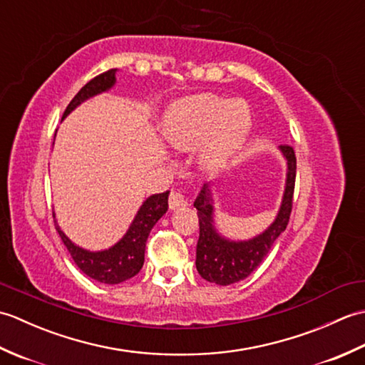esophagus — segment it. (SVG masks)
I'll return each mask as SVG.
<instances>
[{"label":"esophagus","instance_id":"esophagus-1","mask_svg":"<svg viewBox=\"0 0 365 365\" xmlns=\"http://www.w3.org/2000/svg\"><path fill=\"white\" fill-rule=\"evenodd\" d=\"M187 204H188L187 199H185V196L182 195L180 191H173V192H170V196H169V207L173 208V210H175V208L185 207Z\"/></svg>","mask_w":365,"mask_h":365}]
</instances>
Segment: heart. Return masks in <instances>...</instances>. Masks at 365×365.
<instances>
[{"label":"heart","instance_id":"1","mask_svg":"<svg viewBox=\"0 0 365 365\" xmlns=\"http://www.w3.org/2000/svg\"><path fill=\"white\" fill-rule=\"evenodd\" d=\"M251 128L250 108L215 94H199L178 102L169 113L163 135L177 149L200 144V160L220 168L243 145Z\"/></svg>","mask_w":365,"mask_h":365}]
</instances>
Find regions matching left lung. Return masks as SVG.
<instances>
[{
    "label": "left lung",
    "mask_w": 365,
    "mask_h": 365,
    "mask_svg": "<svg viewBox=\"0 0 365 365\" xmlns=\"http://www.w3.org/2000/svg\"><path fill=\"white\" fill-rule=\"evenodd\" d=\"M281 152L287 160V182L281 208L274 222L247 242H230L221 237L213 224V199L208 183L204 185L195 200L199 216V240L196 247V268L208 282L230 285L243 281L267 257L276 238L285 230L293 205L297 157L292 145L282 144Z\"/></svg>",
    "instance_id": "1"
}]
</instances>
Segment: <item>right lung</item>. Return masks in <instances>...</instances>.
Segmentation results:
<instances>
[{"instance_id":"right-lung-1","label":"right lung","mask_w":365,"mask_h":365,"mask_svg":"<svg viewBox=\"0 0 365 365\" xmlns=\"http://www.w3.org/2000/svg\"><path fill=\"white\" fill-rule=\"evenodd\" d=\"M114 83L115 68L97 75L96 78H92L89 83L84 84L78 94L72 98V102L66 108L63 118L73 111L84 100L113 88ZM168 196L169 191L153 195L147 199L141 208H139V212L135 216L133 222H131L127 234L123 235L120 242H118L106 251L91 252L83 250V247L73 245L66 237L64 232L59 229L56 221H54V226H56L58 234L66 245L67 251L71 252L76 267L84 274L103 284H120L127 281V279L136 276L141 271L144 265L147 238H149L150 230L157 224V221L168 212Z\"/></svg>"}]
</instances>
